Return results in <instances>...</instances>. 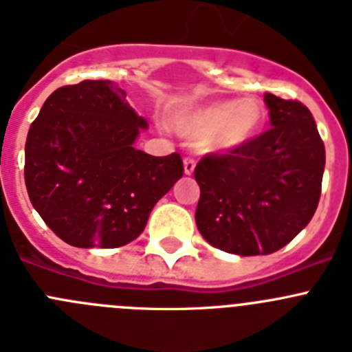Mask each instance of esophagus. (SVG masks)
Masks as SVG:
<instances>
[{"instance_id": "1", "label": "esophagus", "mask_w": 352, "mask_h": 352, "mask_svg": "<svg viewBox=\"0 0 352 352\" xmlns=\"http://www.w3.org/2000/svg\"><path fill=\"white\" fill-rule=\"evenodd\" d=\"M194 169H195L194 158L186 157L185 160H183V170H185L186 176H190V174H194Z\"/></svg>"}]
</instances>
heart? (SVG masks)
Segmentation results:
<instances>
[{
  "label": "heart",
  "mask_w": 352,
  "mask_h": 352,
  "mask_svg": "<svg viewBox=\"0 0 352 352\" xmlns=\"http://www.w3.org/2000/svg\"><path fill=\"white\" fill-rule=\"evenodd\" d=\"M264 105L259 98L219 100L188 109L173 118L170 125L182 138L201 142L206 153H234L256 141L264 125Z\"/></svg>",
  "instance_id": "heart-1"
}]
</instances>
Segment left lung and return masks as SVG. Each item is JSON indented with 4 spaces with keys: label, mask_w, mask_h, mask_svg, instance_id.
<instances>
[{
    "label": "left lung",
    "mask_w": 352,
    "mask_h": 352,
    "mask_svg": "<svg viewBox=\"0 0 352 352\" xmlns=\"http://www.w3.org/2000/svg\"><path fill=\"white\" fill-rule=\"evenodd\" d=\"M272 129L234 153L195 167V223L208 243L236 256L280 250L312 220L321 197L324 144L303 104L264 95Z\"/></svg>",
    "instance_id": "left-lung-1"
}]
</instances>
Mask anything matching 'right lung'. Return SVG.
<instances>
[{
    "label": "right lung",
    "mask_w": 352,
    "mask_h": 352,
    "mask_svg": "<svg viewBox=\"0 0 352 352\" xmlns=\"http://www.w3.org/2000/svg\"><path fill=\"white\" fill-rule=\"evenodd\" d=\"M144 129L148 121L111 80L63 86L42 105L28 132L24 179L33 208L65 243H130L182 178L178 153L133 148Z\"/></svg>",
    "instance_id": "add662e5"
}]
</instances>
